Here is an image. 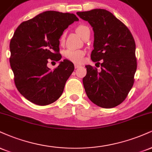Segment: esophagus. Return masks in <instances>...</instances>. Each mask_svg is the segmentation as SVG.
Segmentation results:
<instances>
[{
  "mask_svg": "<svg viewBox=\"0 0 152 152\" xmlns=\"http://www.w3.org/2000/svg\"><path fill=\"white\" fill-rule=\"evenodd\" d=\"M74 66H75V69H78V68H79L81 66L78 65V64H75Z\"/></svg>",
  "mask_w": 152,
  "mask_h": 152,
  "instance_id": "obj_1",
  "label": "esophagus"
}]
</instances>
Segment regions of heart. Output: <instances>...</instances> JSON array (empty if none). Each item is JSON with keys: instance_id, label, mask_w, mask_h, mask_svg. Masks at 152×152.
<instances>
[{"instance_id": "b5f03b06", "label": "heart", "mask_w": 152, "mask_h": 152, "mask_svg": "<svg viewBox=\"0 0 152 152\" xmlns=\"http://www.w3.org/2000/svg\"><path fill=\"white\" fill-rule=\"evenodd\" d=\"M88 28L86 26L80 25L76 28V33L79 35L81 37L83 38L87 31H88ZM64 34H63L61 38V41H64ZM85 55V50L81 49H67L64 52V56L68 60L72 61L75 64H81L83 60V56Z\"/></svg>"}]
</instances>
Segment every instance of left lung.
<instances>
[{
  "label": "left lung",
  "instance_id": "8db88e82",
  "mask_svg": "<svg viewBox=\"0 0 152 152\" xmlns=\"http://www.w3.org/2000/svg\"><path fill=\"white\" fill-rule=\"evenodd\" d=\"M94 32L92 61L101 69L86 66L83 83L87 96L96 105L109 109L121 104L134 82L137 68L136 44L132 33L121 20L105 9L77 12Z\"/></svg>",
  "mask_w": 152,
  "mask_h": 152
}]
</instances>
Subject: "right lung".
Here are the masks:
<instances>
[{
  "mask_svg": "<svg viewBox=\"0 0 152 152\" xmlns=\"http://www.w3.org/2000/svg\"><path fill=\"white\" fill-rule=\"evenodd\" d=\"M76 15L48 10L21 23L10 42V64L17 89L36 105L52 104L61 96L66 82L74 70L67 59L54 70L49 61H58L59 38L74 21Z\"/></svg>",
  "mask_w": 152,
  "mask_h": 152,
  "instance_id": "right-lung-1",
  "label": "right lung"
}]
</instances>
